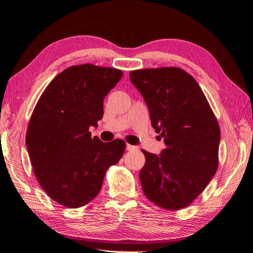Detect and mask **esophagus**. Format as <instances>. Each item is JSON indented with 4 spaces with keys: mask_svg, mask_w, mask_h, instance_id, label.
I'll use <instances>...</instances> for the list:
<instances>
[{
    "mask_svg": "<svg viewBox=\"0 0 253 253\" xmlns=\"http://www.w3.org/2000/svg\"><path fill=\"white\" fill-rule=\"evenodd\" d=\"M126 149L128 151H133V150H136V147L133 146V145H130V144H127L126 145Z\"/></svg>",
    "mask_w": 253,
    "mask_h": 253,
    "instance_id": "1",
    "label": "esophagus"
}]
</instances>
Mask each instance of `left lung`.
I'll return each mask as SVG.
<instances>
[{
  "instance_id": "8db88e82",
  "label": "left lung",
  "mask_w": 253,
  "mask_h": 253,
  "mask_svg": "<svg viewBox=\"0 0 253 253\" xmlns=\"http://www.w3.org/2000/svg\"><path fill=\"white\" fill-rule=\"evenodd\" d=\"M129 77L148 107L151 126L165 144L160 155L142 150L143 192L167 210L185 208L217 170V120L197 82L182 69L136 70Z\"/></svg>"
}]
</instances>
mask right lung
<instances>
[{
    "instance_id": "add662e5",
    "label": "right lung",
    "mask_w": 253,
    "mask_h": 253,
    "mask_svg": "<svg viewBox=\"0 0 253 253\" xmlns=\"http://www.w3.org/2000/svg\"><path fill=\"white\" fill-rule=\"evenodd\" d=\"M123 76L113 68L73 66L57 75L36 105L26 147L39 184L64 207L79 208L102 189L107 169L123 157L122 140L91 138L104 115V98Z\"/></svg>"
}]
</instances>
